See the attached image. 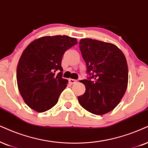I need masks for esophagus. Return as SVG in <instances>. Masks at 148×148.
I'll return each mask as SVG.
<instances>
[{
  "label": "esophagus",
  "instance_id": "esophagus-1",
  "mask_svg": "<svg viewBox=\"0 0 148 148\" xmlns=\"http://www.w3.org/2000/svg\"><path fill=\"white\" fill-rule=\"evenodd\" d=\"M76 81H77V80H74V79H72V78H70V79H69V83H70V84H74V83H75Z\"/></svg>",
  "mask_w": 148,
  "mask_h": 148
}]
</instances>
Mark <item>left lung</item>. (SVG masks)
Listing matches in <instances>:
<instances>
[{
	"mask_svg": "<svg viewBox=\"0 0 148 148\" xmlns=\"http://www.w3.org/2000/svg\"><path fill=\"white\" fill-rule=\"evenodd\" d=\"M79 47L89 76L80 81L86 90L78 100L87 111L104 115L117 106L126 91V57L115 45L96 40L81 39Z\"/></svg>",
	"mask_w": 148,
	"mask_h": 148,
	"instance_id": "left-lung-1",
	"label": "left lung"
}]
</instances>
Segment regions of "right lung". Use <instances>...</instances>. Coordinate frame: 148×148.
I'll use <instances>...</instances> for the list:
<instances>
[{"label":"right lung","mask_w":148,"mask_h":148,"mask_svg":"<svg viewBox=\"0 0 148 148\" xmlns=\"http://www.w3.org/2000/svg\"><path fill=\"white\" fill-rule=\"evenodd\" d=\"M77 43L76 38L67 35L46 36L25 48L17 67L16 78L20 94L30 108L42 113L57 103L68 83L62 78V57Z\"/></svg>","instance_id":"right-lung-1"}]
</instances>
